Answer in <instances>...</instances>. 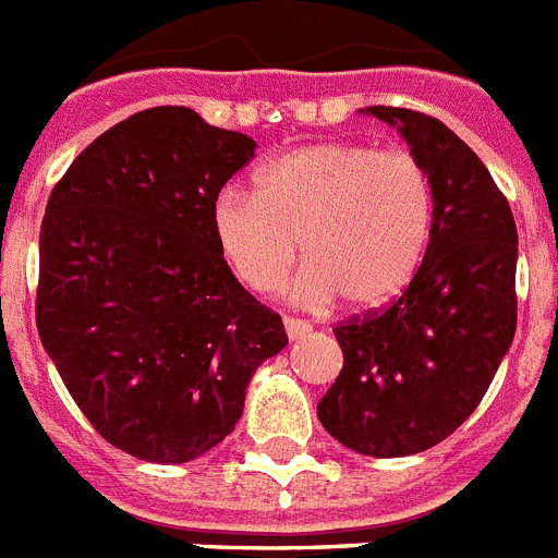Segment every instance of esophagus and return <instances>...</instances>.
I'll return each instance as SVG.
<instances>
[{"mask_svg": "<svg viewBox=\"0 0 558 558\" xmlns=\"http://www.w3.org/2000/svg\"><path fill=\"white\" fill-rule=\"evenodd\" d=\"M283 326H286V333H289V339H303L308 331H312V323H306V319L286 317Z\"/></svg>", "mask_w": 558, "mask_h": 558, "instance_id": "esophagus-1", "label": "esophagus"}]
</instances>
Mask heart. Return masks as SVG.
<instances>
[{"label":"heart","mask_w":558,"mask_h":558,"mask_svg":"<svg viewBox=\"0 0 558 558\" xmlns=\"http://www.w3.org/2000/svg\"><path fill=\"white\" fill-rule=\"evenodd\" d=\"M258 193L225 187L210 205L213 241L255 292L286 283L308 258L298 298L379 308L418 272L433 232V182L410 151L367 143H312L269 159Z\"/></svg>","instance_id":"heart-1"}]
</instances>
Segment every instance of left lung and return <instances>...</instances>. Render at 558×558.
<instances>
[{
  "label": "left lung",
  "mask_w": 558,
  "mask_h": 558,
  "mask_svg": "<svg viewBox=\"0 0 558 558\" xmlns=\"http://www.w3.org/2000/svg\"><path fill=\"white\" fill-rule=\"evenodd\" d=\"M393 125L433 182V232L418 272L385 312L333 328L345 365L319 424L367 458L424 452L486 396L517 331V225L481 157L440 120L367 106Z\"/></svg>",
  "instance_id": "obj_1"
}]
</instances>
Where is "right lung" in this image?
Wrapping results in <instances>:
<instances>
[{"mask_svg": "<svg viewBox=\"0 0 558 558\" xmlns=\"http://www.w3.org/2000/svg\"><path fill=\"white\" fill-rule=\"evenodd\" d=\"M255 140L157 106L111 125L47 202L36 326L89 424L148 463L210 452L252 373L289 345L230 272L210 205Z\"/></svg>", "mask_w": 558, "mask_h": 558, "instance_id": "1", "label": "right lung"}]
</instances>
